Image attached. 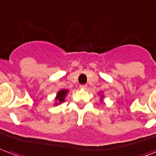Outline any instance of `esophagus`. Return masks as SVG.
<instances>
[{
    "instance_id": "34e87169",
    "label": "esophagus",
    "mask_w": 156,
    "mask_h": 156,
    "mask_svg": "<svg viewBox=\"0 0 156 156\" xmlns=\"http://www.w3.org/2000/svg\"><path fill=\"white\" fill-rule=\"evenodd\" d=\"M80 88L82 90H86V88H87V86H86V85H80Z\"/></svg>"
}]
</instances>
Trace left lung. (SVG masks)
Listing matches in <instances>:
<instances>
[{
    "mask_svg": "<svg viewBox=\"0 0 156 156\" xmlns=\"http://www.w3.org/2000/svg\"><path fill=\"white\" fill-rule=\"evenodd\" d=\"M103 98H104V95L102 94V92H101V101Z\"/></svg>",
    "mask_w": 156,
    "mask_h": 156,
    "instance_id": "8db88e82",
    "label": "left lung"
}]
</instances>
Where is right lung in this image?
Returning <instances> with one entry per match:
<instances>
[{"instance_id":"right-lung-1","label":"right lung","mask_w":156,"mask_h":156,"mask_svg":"<svg viewBox=\"0 0 156 156\" xmlns=\"http://www.w3.org/2000/svg\"><path fill=\"white\" fill-rule=\"evenodd\" d=\"M68 92H69V90H60L56 93V96H55V102L54 103V105H58L63 103V102L66 101V97Z\"/></svg>"}]
</instances>
